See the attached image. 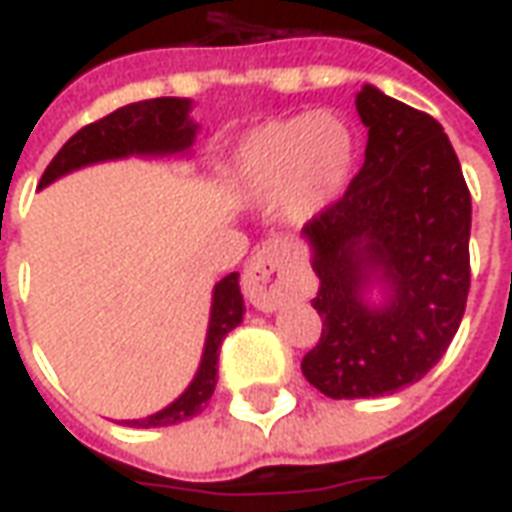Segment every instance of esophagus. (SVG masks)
<instances>
[{
  "label": "esophagus",
  "mask_w": 512,
  "mask_h": 512,
  "mask_svg": "<svg viewBox=\"0 0 512 512\" xmlns=\"http://www.w3.org/2000/svg\"><path fill=\"white\" fill-rule=\"evenodd\" d=\"M244 293L257 310L271 312L282 307L293 293V279L285 271V260L277 244L257 246L244 268Z\"/></svg>",
  "instance_id": "1"
}]
</instances>
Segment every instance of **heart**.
Here are the masks:
<instances>
[{"instance_id":"b5f03b06","label":"heart","mask_w":512,"mask_h":512,"mask_svg":"<svg viewBox=\"0 0 512 512\" xmlns=\"http://www.w3.org/2000/svg\"><path fill=\"white\" fill-rule=\"evenodd\" d=\"M354 164V134L332 112L271 120L235 147V183L255 205L285 202L296 219L329 208Z\"/></svg>"}]
</instances>
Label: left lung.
<instances>
[{
    "mask_svg": "<svg viewBox=\"0 0 512 512\" xmlns=\"http://www.w3.org/2000/svg\"><path fill=\"white\" fill-rule=\"evenodd\" d=\"M365 164L337 202L304 224L323 321L301 373L334 400L392 395L439 362L469 296L472 194L444 128L365 84ZM384 281L387 304L364 290Z\"/></svg>",
    "mask_w": 512,
    "mask_h": 512,
    "instance_id": "left-lung-1",
    "label": "left lung"
}]
</instances>
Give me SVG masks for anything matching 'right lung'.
Listing matches in <instances>:
<instances>
[{"label":"right lung","instance_id":"obj_1","mask_svg":"<svg viewBox=\"0 0 512 512\" xmlns=\"http://www.w3.org/2000/svg\"><path fill=\"white\" fill-rule=\"evenodd\" d=\"M191 104L186 98H150V101H136V104L120 106L112 115L95 120L84 126L60 147V153L51 158V164L40 178V186H49L51 180L62 178L65 172L87 167L95 161L126 156H164V153H180L189 150L194 142L197 126L189 120ZM244 318V299L238 288V274L227 277L213 288L211 323H208V337H205V351L197 376L189 389L161 408L158 414L145 419H128V425L136 428H164L175 425L183 419L200 414L208 406L213 389H216V370H219V348L224 337L233 332Z\"/></svg>","mask_w":512,"mask_h":512}]
</instances>
